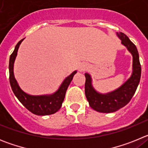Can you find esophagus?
Masks as SVG:
<instances>
[{"label": "esophagus", "instance_id": "esophagus-1", "mask_svg": "<svg viewBox=\"0 0 148 148\" xmlns=\"http://www.w3.org/2000/svg\"><path fill=\"white\" fill-rule=\"evenodd\" d=\"M88 68V66H87V64H82L80 65V66H79V71H84V70H86Z\"/></svg>", "mask_w": 148, "mask_h": 148}]
</instances>
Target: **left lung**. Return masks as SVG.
Instances as JSON below:
<instances>
[{
    "mask_svg": "<svg viewBox=\"0 0 148 148\" xmlns=\"http://www.w3.org/2000/svg\"><path fill=\"white\" fill-rule=\"evenodd\" d=\"M116 35L133 56V71L131 76L121 87L105 94L97 92L92 87L91 75L87 73L84 74L86 98L90 108L100 113H113L125 107L130 102L140 82L142 69L136 47L125 34L116 32Z\"/></svg>",
    "mask_w": 148,
    "mask_h": 148,
    "instance_id": "1",
    "label": "left lung"
}]
</instances>
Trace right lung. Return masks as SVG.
I'll return each instance as SVG.
<instances>
[{
	"label": "right lung",
	"instance_id": "1",
	"mask_svg": "<svg viewBox=\"0 0 148 148\" xmlns=\"http://www.w3.org/2000/svg\"><path fill=\"white\" fill-rule=\"evenodd\" d=\"M23 39L21 40L17 44L10 58L9 70H10V83L12 90L17 99L20 101V102L33 114L38 116H47V115L56 113L61 108L66 90L77 71L75 70L69 76L66 77L63 81L58 90L56 91L54 93L40 95H32L27 94V92L23 91L20 86L18 85V82L14 75V63L18 54V48Z\"/></svg>",
	"mask_w": 148,
	"mask_h": 148
}]
</instances>
